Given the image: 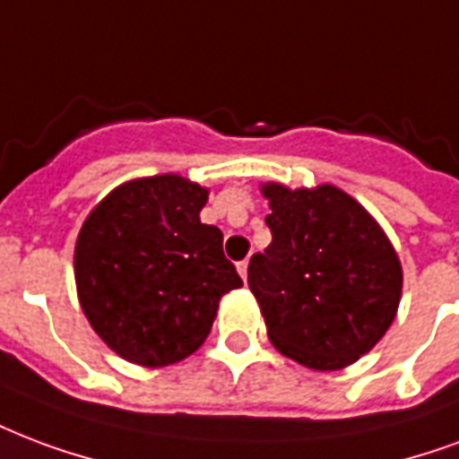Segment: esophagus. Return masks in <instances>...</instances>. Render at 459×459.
I'll use <instances>...</instances> for the list:
<instances>
[{"instance_id":"esophagus-1","label":"esophagus","mask_w":459,"mask_h":459,"mask_svg":"<svg viewBox=\"0 0 459 459\" xmlns=\"http://www.w3.org/2000/svg\"><path fill=\"white\" fill-rule=\"evenodd\" d=\"M247 264H250V260H247V257H246V260H240V263H238V274H240V277H243V281L247 280Z\"/></svg>"}]
</instances>
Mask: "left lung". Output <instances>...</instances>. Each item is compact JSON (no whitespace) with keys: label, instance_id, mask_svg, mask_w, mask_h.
I'll return each mask as SVG.
<instances>
[{"label":"left lung","instance_id":"left-lung-1","mask_svg":"<svg viewBox=\"0 0 459 459\" xmlns=\"http://www.w3.org/2000/svg\"><path fill=\"white\" fill-rule=\"evenodd\" d=\"M273 243L247 284L281 355L341 369L375 348L402 299V264L377 221L338 186H263Z\"/></svg>","mask_w":459,"mask_h":459}]
</instances>
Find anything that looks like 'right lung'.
<instances>
[{"label": "right lung", "mask_w": 459, "mask_h": 459, "mask_svg": "<svg viewBox=\"0 0 459 459\" xmlns=\"http://www.w3.org/2000/svg\"><path fill=\"white\" fill-rule=\"evenodd\" d=\"M204 186L160 175L117 186L74 247L84 316L108 348L143 368L185 359L206 341L221 297L243 287L223 233L199 212Z\"/></svg>", "instance_id": "1"}]
</instances>
